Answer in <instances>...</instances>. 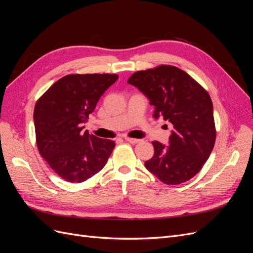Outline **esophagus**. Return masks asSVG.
Listing matches in <instances>:
<instances>
[{"mask_svg":"<svg viewBox=\"0 0 253 253\" xmlns=\"http://www.w3.org/2000/svg\"><path fill=\"white\" fill-rule=\"evenodd\" d=\"M125 139H126L127 142L132 143V144H135V143H138V142H140V139H136V138H129V137H126Z\"/></svg>","mask_w":253,"mask_h":253,"instance_id":"obj_1","label":"esophagus"}]
</instances>
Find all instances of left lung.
<instances>
[{
  "mask_svg": "<svg viewBox=\"0 0 253 253\" xmlns=\"http://www.w3.org/2000/svg\"><path fill=\"white\" fill-rule=\"evenodd\" d=\"M154 105V118L171 122L169 145L153 141L147 169L167 185H179L201 171L216 138L212 100L186 72L171 65L133 74L127 80Z\"/></svg>",
  "mask_w": 253,
  "mask_h": 253,
  "instance_id": "1",
  "label": "left lung"
}]
</instances>
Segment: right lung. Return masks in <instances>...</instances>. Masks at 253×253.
<instances>
[{
    "label": "right lung",
    "instance_id": "obj_1",
    "mask_svg": "<svg viewBox=\"0 0 253 253\" xmlns=\"http://www.w3.org/2000/svg\"><path fill=\"white\" fill-rule=\"evenodd\" d=\"M117 79L115 74L67 75L37 101L34 122L38 150L61 178L82 182L108 162L115 142L83 131V125Z\"/></svg>",
    "mask_w": 253,
    "mask_h": 253
}]
</instances>
